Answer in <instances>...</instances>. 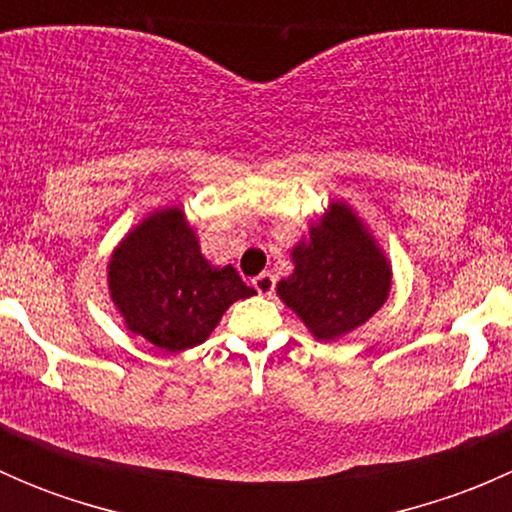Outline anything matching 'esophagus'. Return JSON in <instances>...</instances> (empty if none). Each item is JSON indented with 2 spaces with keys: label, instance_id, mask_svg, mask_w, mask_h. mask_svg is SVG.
<instances>
[{
  "label": "esophagus",
  "instance_id": "obj_1",
  "mask_svg": "<svg viewBox=\"0 0 512 512\" xmlns=\"http://www.w3.org/2000/svg\"><path fill=\"white\" fill-rule=\"evenodd\" d=\"M252 287H255L262 297H270V294L275 292V277H272L270 272H262V275H257L255 280H252Z\"/></svg>",
  "mask_w": 512,
  "mask_h": 512
}]
</instances>
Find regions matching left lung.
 Masks as SVG:
<instances>
[{"mask_svg": "<svg viewBox=\"0 0 512 512\" xmlns=\"http://www.w3.org/2000/svg\"><path fill=\"white\" fill-rule=\"evenodd\" d=\"M289 260L292 272L277 282V297L317 342L347 337L389 299L391 260L347 200H329L309 220Z\"/></svg>", "mask_w": 512, "mask_h": 512, "instance_id": "obj_1", "label": "left lung"}]
</instances>
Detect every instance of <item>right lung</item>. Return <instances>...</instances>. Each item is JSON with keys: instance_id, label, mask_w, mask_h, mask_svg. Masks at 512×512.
Returning a JSON list of instances; mask_svg holds the SVG:
<instances>
[{"instance_id": "add662e5", "label": "right lung", "mask_w": 512, "mask_h": 512, "mask_svg": "<svg viewBox=\"0 0 512 512\" xmlns=\"http://www.w3.org/2000/svg\"><path fill=\"white\" fill-rule=\"evenodd\" d=\"M108 297L123 327L163 352L203 344L247 287L235 267L203 255L198 230L180 205L151 210L108 257Z\"/></svg>"}]
</instances>
